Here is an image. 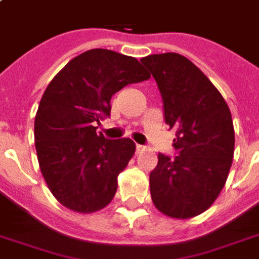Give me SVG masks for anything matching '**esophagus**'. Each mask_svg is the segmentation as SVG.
I'll list each match as a JSON object with an SVG mask.
<instances>
[{"label": "esophagus", "mask_w": 259, "mask_h": 259, "mask_svg": "<svg viewBox=\"0 0 259 259\" xmlns=\"http://www.w3.org/2000/svg\"><path fill=\"white\" fill-rule=\"evenodd\" d=\"M144 150H146V147H144V146H140V144H137V146H136V151H137V152L144 151Z\"/></svg>", "instance_id": "obj_1"}]
</instances>
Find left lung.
I'll use <instances>...</instances> for the list:
<instances>
[{
    "instance_id": "8db88e82",
    "label": "left lung",
    "mask_w": 259,
    "mask_h": 259,
    "mask_svg": "<svg viewBox=\"0 0 259 259\" xmlns=\"http://www.w3.org/2000/svg\"><path fill=\"white\" fill-rule=\"evenodd\" d=\"M162 96L163 116L176 132L174 158L158 154L150 191L158 211L187 219L206 211L228 179L234 152L232 113L217 87L176 53L141 59Z\"/></svg>"
}]
</instances>
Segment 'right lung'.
Returning a JSON list of instances; mask_svg holds the SVG:
<instances>
[{
  "instance_id": "right-lung-1",
  "label": "right lung",
  "mask_w": 259,
  "mask_h": 259,
  "mask_svg": "<svg viewBox=\"0 0 259 259\" xmlns=\"http://www.w3.org/2000/svg\"><path fill=\"white\" fill-rule=\"evenodd\" d=\"M147 79L136 58L96 48L69 61L50 81L36 113L34 144L42 178L64 206L91 213L112 201L136 144L97 135L96 123L111 115L115 93Z\"/></svg>"
}]
</instances>
